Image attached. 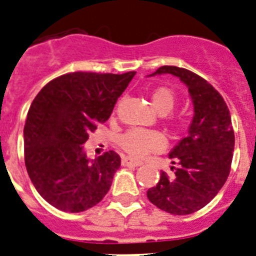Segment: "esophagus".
<instances>
[{
    "label": "esophagus",
    "mask_w": 256,
    "mask_h": 256,
    "mask_svg": "<svg viewBox=\"0 0 256 256\" xmlns=\"http://www.w3.org/2000/svg\"><path fill=\"white\" fill-rule=\"evenodd\" d=\"M142 163L140 160H134L131 156H125L122 160V166H134V167H138V166H142Z\"/></svg>",
    "instance_id": "1"
}]
</instances>
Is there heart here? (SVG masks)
<instances>
[{"mask_svg":"<svg viewBox=\"0 0 256 256\" xmlns=\"http://www.w3.org/2000/svg\"><path fill=\"white\" fill-rule=\"evenodd\" d=\"M150 100L156 111L160 114H166L171 112L176 104V93L168 86H156L152 89ZM171 121L174 126L182 125V121L177 117H172ZM120 145L130 156L142 158L149 153L164 149L166 138L158 131L132 128L120 138Z\"/></svg>","mask_w":256,"mask_h":256,"instance_id":"b5f03b06","label":"heart"}]
</instances>
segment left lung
Listing matches in <instances>:
<instances>
[{"instance_id":"8db88e82","label":"left lung","mask_w":256,"mask_h":256,"mask_svg":"<svg viewBox=\"0 0 256 256\" xmlns=\"http://www.w3.org/2000/svg\"><path fill=\"white\" fill-rule=\"evenodd\" d=\"M156 74H172L186 84L194 104L188 136L170 153L174 176L160 180L146 192L154 206L176 216L191 214L218 194L231 171L234 132L231 114L220 93L202 76L177 66H162Z\"/></svg>"}]
</instances>
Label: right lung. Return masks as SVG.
<instances>
[{
    "mask_svg": "<svg viewBox=\"0 0 256 256\" xmlns=\"http://www.w3.org/2000/svg\"><path fill=\"white\" fill-rule=\"evenodd\" d=\"M134 75L65 74L34 98L24 128L25 167L39 195L54 208L84 212L111 188L120 156L110 150L89 160L82 144L110 118Z\"/></svg>",
    "mask_w": 256,
    "mask_h": 256,
    "instance_id": "right-lung-1",
    "label": "right lung"
}]
</instances>
